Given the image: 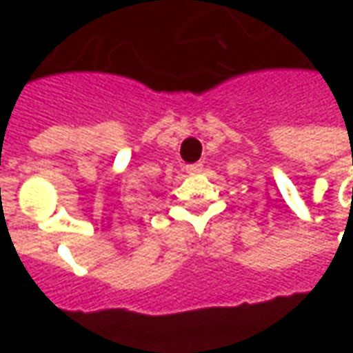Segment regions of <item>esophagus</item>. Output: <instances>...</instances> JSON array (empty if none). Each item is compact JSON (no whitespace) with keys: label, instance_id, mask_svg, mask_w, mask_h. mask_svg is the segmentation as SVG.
<instances>
[{"label":"esophagus","instance_id":"obj_1","mask_svg":"<svg viewBox=\"0 0 353 353\" xmlns=\"http://www.w3.org/2000/svg\"><path fill=\"white\" fill-rule=\"evenodd\" d=\"M185 170H187V174H200L202 172V164L200 162H196V164H187Z\"/></svg>","mask_w":353,"mask_h":353}]
</instances>
